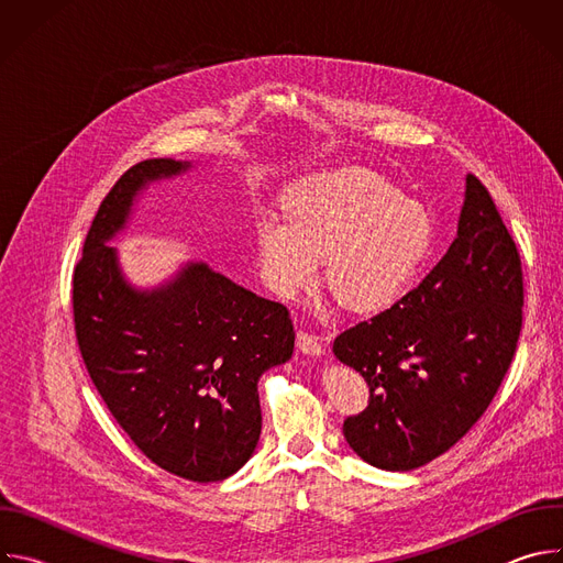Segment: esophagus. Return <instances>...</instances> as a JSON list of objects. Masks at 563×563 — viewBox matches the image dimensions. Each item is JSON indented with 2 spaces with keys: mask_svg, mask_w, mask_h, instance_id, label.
<instances>
[{
  "mask_svg": "<svg viewBox=\"0 0 563 563\" xmlns=\"http://www.w3.org/2000/svg\"><path fill=\"white\" fill-rule=\"evenodd\" d=\"M296 343H298V350L302 354H309V356H320V354H323V336H316L311 332L300 330L298 336H296Z\"/></svg>",
  "mask_w": 563,
  "mask_h": 563,
  "instance_id": "obj_1",
  "label": "esophagus"
}]
</instances>
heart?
I'll return each instance as SVG.
<instances>
[{"instance_id": "obj_1", "label": "heart", "mask_w": 563, "mask_h": 563, "mask_svg": "<svg viewBox=\"0 0 563 563\" xmlns=\"http://www.w3.org/2000/svg\"><path fill=\"white\" fill-rule=\"evenodd\" d=\"M285 213L254 224L261 276L285 300L313 283L325 258V280L345 307L385 309L408 291L434 245L430 209L367 169L296 183Z\"/></svg>"}]
</instances>
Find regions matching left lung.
Returning <instances> with one entry per match:
<instances>
[{"instance_id": "left-lung-1", "label": "left lung", "mask_w": 563, "mask_h": 563, "mask_svg": "<svg viewBox=\"0 0 563 563\" xmlns=\"http://www.w3.org/2000/svg\"><path fill=\"white\" fill-rule=\"evenodd\" d=\"M523 274L515 240L472 174L456 238L437 267L389 309L334 341L369 387L343 423L369 465L408 472L448 452L490 406L517 352Z\"/></svg>"}]
</instances>
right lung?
I'll return each instance as SVG.
<instances>
[{
	"label": "right lung",
	"instance_id": "add662e5",
	"mask_svg": "<svg viewBox=\"0 0 563 563\" xmlns=\"http://www.w3.org/2000/svg\"><path fill=\"white\" fill-rule=\"evenodd\" d=\"M191 163L153 157L102 200L73 272V318L91 380L120 428L163 470L211 484L254 454L263 417L258 378L291 358L285 305L187 263L169 283L135 289L107 247L146 185Z\"/></svg>",
	"mask_w": 563,
	"mask_h": 563
}]
</instances>
